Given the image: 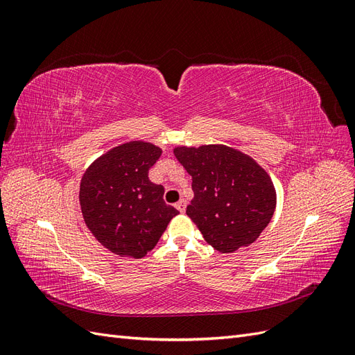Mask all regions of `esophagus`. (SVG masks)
<instances>
[{
  "label": "esophagus",
  "instance_id": "1",
  "mask_svg": "<svg viewBox=\"0 0 355 355\" xmlns=\"http://www.w3.org/2000/svg\"><path fill=\"white\" fill-rule=\"evenodd\" d=\"M175 206H176V209H178L180 213H184L185 209H187V201H185L184 198H182L180 201H178V202L175 204Z\"/></svg>",
  "mask_w": 355,
  "mask_h": 355
}]
</instances>
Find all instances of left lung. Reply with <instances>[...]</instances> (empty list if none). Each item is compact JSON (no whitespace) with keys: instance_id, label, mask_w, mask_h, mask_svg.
Masks as SVG:
<instances>
[{"instance_id":"1","label":"left lung","mask_w":355,"mask_h":355,"mask_svg":"<svg viewBox=\"0 0 355 355\" xmlns=\"http://www.w3.org/2000/svg\"><path fill=\"white\" fill-rule=\"evenodd\" d=\"M173 154L192 178L187 214L213 249L232 253L259 237L274 214L277 192L256 159L220 144L176 146Z\"/></svg>"}]
</instances>
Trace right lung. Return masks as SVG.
<instances>
[{
  "instance_id": "1",
  "label": "right lung",
  "mask_w": 355,
  "mask_h": 355,
  "mask_svg": "<svg viewBox=\"0 0 355 355\" xmlns=\"http://www.w3.org/2000/svg\"><path fill=\"white\" fill-rule=\"evenodd\" d=\"M161 153L151 142H125L96 158L81 178L84 222L94 239L118 256H146L179 214L164 202V188L148 178Z\"/></svg>"
}]
</instances>
